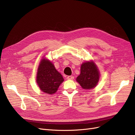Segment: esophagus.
I'll list each match as a JSON object with an SVG mask.
<instances>
[{
	"label": "esophagus",
	"instance_id": "1",
	"mask_svg": "<svg viewBox=\"0 0 135 135\" xmlns=\"http://www.w3.org/2000/svg\"><path fill=\"white\" fill-rule=\"evenodd\" d=\"M74 77L73 76H71V75L68 76L67 77V79H69V80H73V79H74Z\"/></svg>",
	"mask_w": 135,
	"mask_h": 135
}]
</instances>
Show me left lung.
<instances>
[{
    "label": "left lung",
    "instance_id": "8db88e82",
    "mask_svg": "<svg viewBox=\"0 0 135 135\" xmlns=\"http://www.w3.org/2000/svg\"><path fill=\"white\" fill-rule=\"evenodd\" d=\"M99 71L93 62H85L81 65L80 74L76 81L84 89L95 87L99 80Z\"/></svg>",
    "mask_w": 135,
    "mask_h": 135
}]
</instances>
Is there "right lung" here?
Instances as JSON below:
<instances>
[{"label":"right lung","instance_id":"1","mask_svg":"<svg viewBox=\"0 0 135 135\" xmlns=\"http://www.w3.org/2000/svg\"><path fill=\"white\" fill-rule=\"evenodd\" d=\"M64 78L57 71L54 64L45 59H42L39 65L36 82L42 92L46 93H55L63 82Z\"/></svg>","mask_w":135,"mask_h":135}]
</instances>
